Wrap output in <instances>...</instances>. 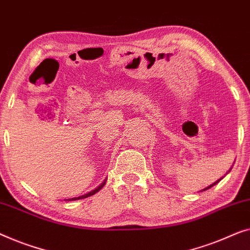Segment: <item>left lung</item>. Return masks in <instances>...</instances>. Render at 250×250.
Segmentation results:
<instances>
[{
	"mask_svg": "<svg viewBox=\"0 0 250 250\" xmlns=\"http://www.w3.org/2000/svg\"><path fill=\"white\" fill-rule=\"evenodd\" d=\"M230 170H231V168H230ZM230 170H229V171H228L227 173H229L230 172ZM222 179V178H221ZM221 179H219V180H216V182L215 183H213L212 184V185H209V186H208V187H206V188H204V189H202L201 191H204V190H206V189H208V188H211V187H213V186H214V185H216V184H218L219 182H220V180H221Z\"/></svg>",
	"mask_w": 250,
	"mask_h": 250,
	"instance_id": "1",
	"label": "left lung"
}]
</instances>
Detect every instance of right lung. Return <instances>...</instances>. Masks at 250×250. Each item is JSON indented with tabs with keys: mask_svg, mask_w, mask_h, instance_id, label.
I'll use <instances>...</instances> for the list:
<instances>
[{
	"mask_svg": "<svg viewBox=\"0 0 250 250\" xmlns=\"http://www.w3.org/2000/svg\"><path fill=\"white\" fill-rule=\"evenodd\" d=\"M106 182H107V179H104V182L101 183L98 187L95 188V189H92L91 191H89V193H86V194H84V195H81V196H79V197H72V198H67V200H65V201H77V200H83V198H86V197H90V196H92V195H95L96 193H98V191L101 189V188H103V187L104 186V184H106Z\"/></svg>",
	"mask_w": 250,
	"mask_h": 250,
	"instance_id": "1",
	"label": "right lung"
}]
</instances>
